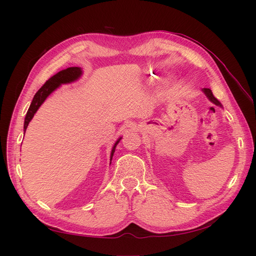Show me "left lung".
Returning <instances> with one entry per match:
<instances>
[{
    "mask_svg": "<svg viewBox=\"0 0 256 256\" xmlns=\"http://www.w3.org/2000/svg\"><path fill=\"white\" fill-rule=\"evenodd\" d=\"M202 90H203L204 94L206 95V97H207L209 100H210V102H212L214 104H216V106H218L222 108L221 102H219L218 99H216V98L214 96V94H212V90H210V88H203Z\"/></svg>",
    "mask_w": 256,
    "mask_h": 256,
    "instance_id": "8db88e82",
    "label": "left lung"
}]
</instances>
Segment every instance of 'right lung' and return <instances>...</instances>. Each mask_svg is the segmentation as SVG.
<instances>
[{
	"instance_id": "obj_1",
	"label": "right lung",
	"mask_w": 256,
	"mask_h": 256,
	"mask_svg": "<svg viewBox=\"0 0 256 256\" xmlns=\"http://www.w3.org/2000/svg\"><path fill=\"white\" fill-rule=\"evenodd\" d=\"M82 74H83V72H82L81 67H68V68L64 69V70L58 72L56 74L52 76L51 78L47 82H46L40 90H38V92H36L33 100H32V102H30V106L28 110L26 112V115L24 126H23V131H24V134H26L30 122L32 120L35 113L37 112L38 109H40V106L44 102V100L49 97V95H51L54 90H58L60 85L69 84V83H72V82H76V80H79ZM120 140H122V136H120L118 138V141L114 143V145L112 147V150H111V154H110V161L113 158L116 145L120 143ZM110 164H111V162H110Z\"/></svg>"
}]
</instances>
